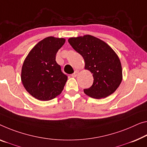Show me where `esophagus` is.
Wrapping results in <instances>:
<instances>
[{"mask_svg": "<svg viewBox=\"0 0 147 147\" xmlns=\"http://www.w3.org/2000/svg\"><path fill=\"white\" fill-rule=\"evenodd\" d=\"M78 74H79V71H78V70H76L74 72L73 74H71V76L72 77H74V78H76V77L78 75Z\"/></svg>", "mask_w": 147, "mask_h": 147, "instance_id": "esophagus-1", "label": "esophagus"}]
</instances>
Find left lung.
<instances>
[{"instance_id":"1","label":"left lung","mask_w":147,"mask_h":147,"mask_svg":"<svg viewBox=\"0 0 147 147\" xmlns=\"http://www.w3.org/2000/svg\"><path fill=\"white\" fill-rule=\"evenodd\" d=\"M74 50L83 56L85 69L93 74L92 86L84 89L88 96L102 98L112 94L122 80V69L118 56L102 40L87 35L68 39Z\"/></svg>"}]
</instances>
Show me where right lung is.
<instances>
[{
	"mask_svg": "<svg viewBox=\"0 0 147 147\" xmlns=\"http://www.w3.org/2000/svg\"><path fill=\"white\" fill-rule=\"evenodd\" d=\"M66 40L49 37L33 47L25 60L22 81L31 95L39 100H49L62 92L67 76L56 62V55Z\"/></svg>",
	"mask_w": 147,
	"mask_h": 147,
	"instance_id": "1",
	"label": "right lung"
}]
</instances>
